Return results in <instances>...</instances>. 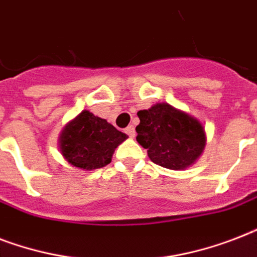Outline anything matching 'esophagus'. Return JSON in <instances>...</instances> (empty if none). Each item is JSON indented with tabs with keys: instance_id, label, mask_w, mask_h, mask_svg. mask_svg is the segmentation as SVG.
Returning a JSON list of instances; mask_svg holds the SVG:
<instances>
[{
	"instance_id": "obj_1",
	"label": "esophagus",
	"mask_w": 257,
	"mask_h": 257,
	"mask_svg": "<svg viewBox=\"0 0 257 257\" xmlns=\"http://www.w3.org/2000/svg\"><path fill=\"white\" fill-rule=\"evenodd\" d=\"M125 133H126V135H128L131 139H133V137H135V135H136V132H135V126H133V125H129L128 128L125 129Z\"/></svg>"
}]
</instances>
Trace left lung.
Listing matches in <instances>:
<instances>
[{
    "instance_id": "1",
    "label": "left lung",
    "mask_w": 257,
    "mask_h": 257,
    "mask_svg": "<svg viewBox=\"0 0 257 257\" xmlns=\"http://www.w3.org/2000/svg\"><path fill=\"white\" fill-rule=\"evenodd\" d=\"M137 143L155 164L184 171L197 161L207 144L204 125L189 113L168 102H157L137 112Z\"/></svg>"
}]
</instances>
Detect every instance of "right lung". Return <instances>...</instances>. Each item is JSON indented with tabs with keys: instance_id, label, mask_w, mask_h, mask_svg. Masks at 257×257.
I'll use <instances>...</instances> for the list:
<instances>
[{
	"instance_id": "right-lung-1",
	"label": "right lung",
	"mask_w": 257,
	"mask_h": 257,
	"mask_svg": "<svg viewBox=\"0 0 257 257\" xmlns=\"http://www.w3.org/2000/svg\"><path fill=\"white\" fill-rule=\"evenodd\" d=\"M128 139L105 118L82 110L64 126L58 148L70 165L82 171L102 168L112 161L114 149Z\"/></svg>"
}]
</instances>
